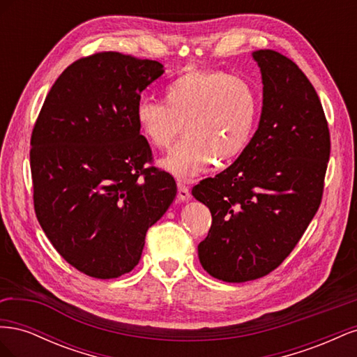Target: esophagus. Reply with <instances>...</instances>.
<instances>
[{
	"label": "esophagus",
	"instance_id": "esophagus-1",
	"mask_svg": "<svg viewBox=\"0 0 357 357\" xmlns=\"http://www.w3.org/2000/svg\"><path fill=\"white\" fill-rule=\"evenodd\" d=\"M177 189H178V192H177V199L178 201H188L189 198H190V190H189V188L185 185V183L183 181H177Z\"/></svg>",
	"mask_w": 357,
	"mask_h": 357
}]
</instances>
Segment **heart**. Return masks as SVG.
<instances>
[{"instance_id":"heart-1","label":"heart","mask_w":357,"mask_h":357,"mask_svg":"<svg viewBox=\"0 0 357 357\" xmlns=\"http://www.w3.org/2000/svg\"><path fill=\"white\" fill-rule=\"evenodd\" d=\"M257 116V95L241 77L218 70H189L168 82L164 102L144 98L135 121L147 143L168 149L185 126L186 137L162 160L178 177H192L214 159L225 164L250 142Z\"/></svg>"}]
</instances>
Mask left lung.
Wrapping results in <instances>:
<instances>
[{"instance_id":"8db88e82","label":"left lung","mask_w":357,"mask_h":357,"mask_svg":"<svg viewBox=\"0 0 357 357\" xmlns=\"http://www.w3.org/2000/svg\"><path fill=\"white\" fill-rule=\"evenodd\" d=\"M253 58L264 83L257 131L231 167L192 189L213 219L199 262L226 283L283 264L320 207L331 155L326 116L307 75L271 49Z\"/></svg>"}]
</instances>
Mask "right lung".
Wrapping results in <instances>:
<instances>
[{
    "label": "right lung",
    "mask_w": 357,
    "mask_h": 357,
    "mask_svg": "<svg viewBox=\"0 0 357 357\" xmlns=\"http://www.w3.org/2000/svg\"><path fill=\"white\" fill-rule=\"evenodd\" d=\"M158 61L100 52L74 61L49 91L31 134L32 199L52 245L80 273L117 278L137 266L147 229L176 198L169 172L135 121Z\"/></svg>",
    "instance_id": "obj_1"
}]
</instances>
